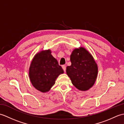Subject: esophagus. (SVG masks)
Segmentation results:
<instances>
[{
  "instance_id": "esophagus-1",
  "label": "esophagus",
  "mask_w": 124,
  "mask_h": 124,
  "mask_svg": "<svg viewBox=\"0 0 124 124\" xmlns=\"http://www.w3.org/2000/svg\"><path fill=\"white\" fill-rule=\"evenodd\" d=\"M62 67L63 68V69L64 71L65 72V71H66V66H65V65H63L62 66Z\"/></svg>"
}]
</instances>
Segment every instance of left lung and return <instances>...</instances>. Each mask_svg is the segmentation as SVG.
<instances>
[{"mask_svg": "<svg viewBox=\"0 0 124 124\" xmlns=\"http://www.w3.org/2000/svg\"><path fill=\"white\" fill-rule=\"evenodd\" d=\"M71 65L67 67L66 72L71 83L80 91H87L95 82L98 68L92 55L80 47L75 48L70 55Z\"/></svg>", "mask_w": 124, "mask_h": 124, "instance_id": "1", "label": "left lung"}]
</instances>
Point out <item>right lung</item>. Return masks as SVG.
<instances>
[{
    "mask_svg": "<svg viewBox=\"0 0 124 124\" xmlns=\"http://www.w3.org/2000/svg\"><path fill=\"white\" fill-rule=\"evenodd\" d=\"M63 70L50 49L41 51L35 55L29 68V78L34 87L42 93L48 92Z\"/></svg>",
    "mask_w": 124,
    "mask_h": 124,
    "instance_id": "right-lung-1",
    "label": "right lung"
}]
</instances>
